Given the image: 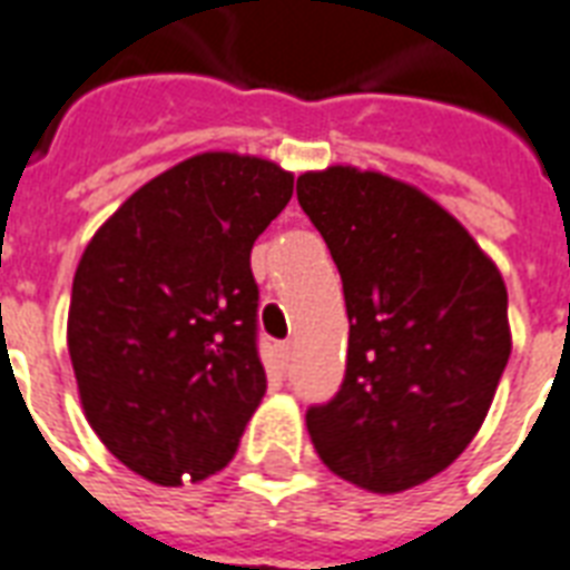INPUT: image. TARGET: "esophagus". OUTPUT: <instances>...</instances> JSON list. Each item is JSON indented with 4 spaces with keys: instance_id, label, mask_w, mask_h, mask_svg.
<instances>
[{
    "instance_id": "1",
    "label": "esophagus",
    "mask_w": 570,
    "mask_h": 570,
    "mask_svg": "<svg viewBox=\"0 0 570 570\" xmlns=\"http://www.w3.org/2000/svg\"><path fill=\"white\" fill-rule=\"evenodd\" d=\"M289 358H293V343H277V362H281V367H289Z\"/></svg>"
}]
</instances>
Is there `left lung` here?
Wrapping results in <instances>:
<instances>
[{
    "mask_svg": "<svg viewBox=\"0 0 570 570\" xmlns=\"http://www.w3.org/2000/svg\"><path fill=\"white\" fill-rule=\"evenodd\" d=\"M298 206L343 281L350 350L332 401L307 410L325 466L401 493L454 463L511 355L499 268L458 220L382 173H304Z\"/></svg>",
    "mask_w": 570,
    "mask_h": 570,
    "instance_id": "obj_1",
    "label": "left lung"
}]
</instances>
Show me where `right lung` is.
I'll return each mask as SVG.
<instances>
[{
  "instance_id": "add662e5",
  "label": "right lung",
  "mask_w": 570,
  "mask_h": 570,
  "mask_svg": "<svg viewBox=\"0 0 570 570\" xmlns=\"http://www.w3.org/2000/svg\"><path fill=\"white\" fill-rule=\"evenodd\" d=\"M293 197L272 160L206 151L119 206L73 275L68 353L82 410L137 475L227 466L266 394L250 250Z\"/></svg>"
}]
</instances>
